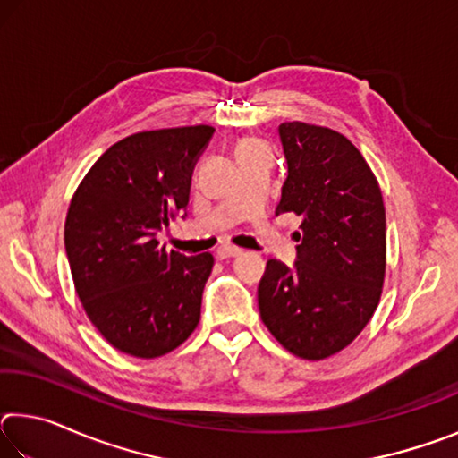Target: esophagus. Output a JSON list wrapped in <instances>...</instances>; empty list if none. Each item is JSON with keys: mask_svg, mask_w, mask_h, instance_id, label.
<instances>
[{"mask_svg": "<svg viewBox=\"0 0 458 458\" xmlns=\"http://www.w3.org/2000/svg\"><path fill=\"white\" fill-rule=\"evenodd\" d=\"M240 254H242V250L236 246H230V244H222V246H218V250H216V257H218L220 260L236 259V257H240Z\"/></svg>", "mask_w": 458, "mask_h": 458, "instance_id": "1", "label": "esophagus"}]
</instances>
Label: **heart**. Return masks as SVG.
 Instances as JSON below:
<instances>
[{
  "instance_id": "heart-1",
  "label": "heart",
  "mask_w": 458,
  "mask_h": 458,
  "mask_svg": "<svg viewBox=\"0 0 458 458\" xmlns=\"http://www.w3.org/2000/svg\"><path fill=\"white\" fill-rule=\"evenodd\" d=\"M246 147H265V145L259 143V141H242L238 145V149H246Z\"/></svg>"
}]
</instances>
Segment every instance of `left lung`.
Here are the masks:
<instances>
[{
    "label": "left lung",
    "mask_w": 458,
    "mask_h": 458,
    "mask_svg": "<svg viewBox=\"0 0 458 458\" xmlns=\"http://www.w3.org/2000/svg\"><path fill=\"white\" fill-rule=\"evenodd\" d=\"M278 135L289 174L276 214L299 216L301 232L293 267L267 262L259 309L284 350L325 360L360 335L382 297V190L358 147L337 131L289 121Z\"/></svg>",
    "instance_id": "obj_1"
}]
</instances>
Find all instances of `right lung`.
Wrapping results in <instances>:
<instances>
[{"mask_svg": "<svg viewBox=\"0 0 458 458\" xmlns=\"http://www.w3.org/2000/svg\"><path fill=\"white\" fill-rule=\"evenodd\" d=\"M214 127L129 135L100 155L74 191L64 246L90 323L114 350L159 358L199 323L214 257L165 250L155 238L190 201L193 165Z\"/></svg>", "mask_w": 458, "mask_h": 458, "instance_id": "1", "label": "right lung"}]
</instances>
